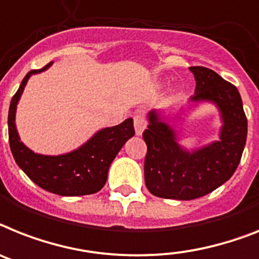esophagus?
<instances>
[{"label":"esophagus","mask_w":259,"mask_h":259,"mask_svg":"<svg viewBox=\"0 0 259 259\" xmlns=\"http://www.w3.org/2000/svg\"><path fill=\"white\" fill-rule=\"evenodd\" d=\"M133 119H134V129H136L137 136H141L147 125L146 118H145V116H143V114L138 113V114H136V116L133 117Z\"/></svg>","instance_id":"34e87169"}]
</instances>
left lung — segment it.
Masks as SVG:
<instances>
[{"label":"left lung","mask_w":259,"mask_h":259,"mask_svg":"<svg viewBox=\"0 0 259 259\" xmlns=\"http://www.w3.org/2000/svg\"><path fill=\"white\" fill-rule=\"evenodd\" d=\"M190 69L196 79L192 101L216 103L223 113V132L219 142L190 154L178 146L175 133L159 116L149 113L150 123L142 134L147 145L145 183L163 199L192 200L219 188L234 174L246 142L247 118L236 85L207 67Z\"/></svg>","instance_id":"left-lung-1"}]
</instances>
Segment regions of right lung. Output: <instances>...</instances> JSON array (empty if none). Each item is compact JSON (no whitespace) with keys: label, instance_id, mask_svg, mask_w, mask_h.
Listing matches in <instances>:
<instances>
[{"label":"right lung","instance_id":"add662e5","mask_svg":"<svg viewBox=\"0 0 259 259\" xmlns=\"http://www.w3.org/2000/svg\"><path fill=\"white\" fill-rule=\"evenodd\" d=\"M51 63L40 69L30 71L13 96L8 116L10 150L17 164L43 190L60 196H81L99 192L106 183L110 163L126 141L136 133L133 119L127 118L119 125L103 129L84 146L66 155L46 156L32 153L19 141L14 123L15 108L30 76L45 71Z\"/></svg>","mask_w":259,"mask_h":259}]
</instances>
